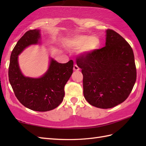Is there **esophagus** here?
<instances>
[{
	"mask_svg": "<svg viewBox=\"0 0 146 146\" xmlns=\"http://www.w3.org/2000/svg\"><path fill=\"white\" fill-rule=\"evenodd\" d=\"M73 70L74 71H78V70H80V68L76 64H75L73 66Z\"/></svg>",
	"mask_w": 146,
	"mask_h": 146,
	"instance_id": "obj_1",
	"label": "esophagus"
}]
</instances>
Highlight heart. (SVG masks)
<instances>
[{
    "mask_svg": "<svg viewBox=\"0 0 146 146\" xmlns=\"http://www.w3.org/2000/svg\"><path fill=\"white\" fill-rule=\"evenodd\" d=\"M67 46L73 50L82 49L83 53H88L97 49L100 45V40L95 36H76L68 39Z\"/></svg>",
    "mask_w": 146,
    "mask_h": 146,
    "instance_id": "heart-1",
    "label": "heart"
}]
</instances>
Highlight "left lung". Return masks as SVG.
I'll return each mask as SVG.
<instances>
[{"label":"left lung","instance_id":"8db88e82","mask_svg":"<svg viewBox=\"0 0 146 146\" xmlns=\"http://www.w3.org/2000/svg\"><path fill=\"white\" fill-rule=\"evenodd\" d=\"M83 75V95L88 103L110 108L124 102L136 81L134 55L124 38L106 31L105 46L76 59Z\"/></svg>","mask_w":146,"mask_h":146}]
</instances>
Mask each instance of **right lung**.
<instances>
[{
	"instance_id": "add662e5",
	"label": "right lung",
	"mask_w": 146,
	"mask_h": 146,
	"mask_svg": "<svg viewBox=\"0 0 146 146\" xmlns=\"http://www.w3.org/2000/svg\"><path fill=\"white\" fill-rule=\"evenodd\" d=\"M41 44L39 29L27 31L12 51L9 80L15 97L24 107L38 111L51 110L59 106L64 96V87L73 73V61L60 63L50 58L46 72L39 78L24 76L19 68L18 56L28 46Z\"/></svg>"
}]
</instances>
